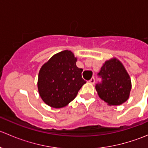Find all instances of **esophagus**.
I'll return each mask as SVG.
<instances>
[{
    "mask_svg": "<svg viewBox=\"0 0 148 148\" xmlns=\"http://www.w3.org/2000/svg\"><path fill=\"white\" fill-rule=\"evenodd\" d=\"M89 82H90L91 84H95V77H92V78H91V79L89 80Z\"/></svg>",
    "mask_w": 148,
    "mask_h": 148,
    "instance_id": "34e87169",
    "label": "esophagus"
}]
</instances>
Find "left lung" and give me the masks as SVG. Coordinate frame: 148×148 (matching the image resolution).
<instances>
[{
    "label": "left lung",
    "instance_id": "1",
    "mask_svg": "<svg viewBox=\"0 0 148 148\" xmlns=\"http://www.w3.org/2000/svg\"><path fill=\"white\" fill-rule=\"evenodd\" d=\"M97 75L102 81L95 88L101 99L109 105H120L127 100L132 84L129 74L120 61H107Z\"/></svg>",
    "mask_w": 148,
    "mask_h": 148
}]
</instances>
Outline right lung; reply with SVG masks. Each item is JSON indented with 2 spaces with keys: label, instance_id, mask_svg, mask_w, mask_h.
Returning a JSON list of instances; mask_svg holds the SVG:
<instances>
[{
  "label": "right lung",
  "instance_id": "1",
  "mask_svg": "<svg viewBox=\"0 0 148 148\" xmlns=\"http://www.w3.org/2000/svg\"><path fill=\"white\" fill-rule=\"evenodd\" d=\"M77 58L70 51L53 55L38 73V89L41 99L53 108H62L71 102L86 83L82 69L76 65Z\"/></svg>",
  "mask_w": 148,
  "mask_h": 148
}]
</instances>
